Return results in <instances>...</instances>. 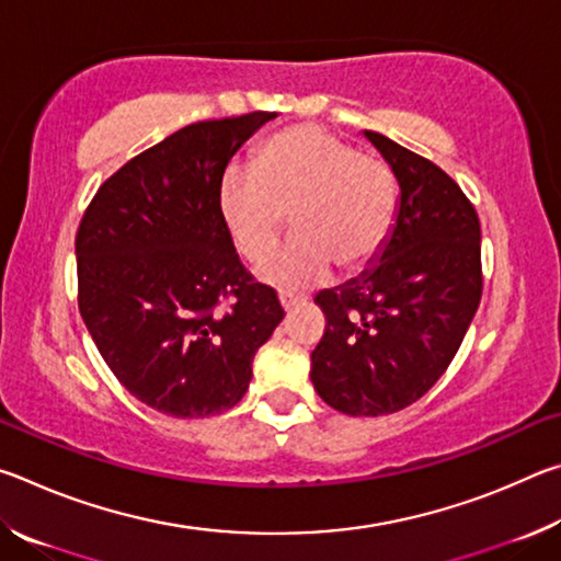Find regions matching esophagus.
<instances>
[{"mask_svg":"<svg viewBox=\"0 0 561 561\" xmlns=\"http://www.w3.org/2000/svg\"><path fill=\"white\" fill-rule=\"evenodd\" d=\"M279 304L284 311H291L301 307V304H307V297H299V294H291V291H279Z\"/></svg>","mask_w":561,"mask_h":561,"instance_id":"esophagus-1","label":"esophagus"}]
</instances>
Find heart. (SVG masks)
Masks as SVG:
<instances>
[{
    "label": "heart",
    "mask_w": 561,
    "mask_h": 561,
    "mask_svg": "<svg viewBox=\"0 0 561 561\" xmlns=\"http://www.w3.org/2000/svg\"><path fill=\"white\" fill-rule=\"evenodd\" d=\"M220 210L252 262L274 250L291 215L297 237L260 264L257 277L304 289L324 282L334 264L358 272L383 252L396 225V178L386 160L304 123L272 136L254 170H227Z\"/></svg>",
    "instance_id": "1"
}]
</instances>
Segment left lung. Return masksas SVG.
I'll return each mask as SVG.
<instances>
[{
	"label": "left lung",
	"instance_id": "8db88e82",
	"mask_svg": "<svg viewBox=\"0 0 561 561\" xmlns=\"http://www.w3.org/2000/svg\"><path fill=\"white\" fill-rule=\"evenodd\" d=\"M364 136L401 185L378 262L317 294L327 317L311 351V383L346 415L403 411L458 354L482 297L480 220L460 185L381 133Z\"/></svg>",
	"mask_w": 561,
	"mask_h": 561
}]
</instances>
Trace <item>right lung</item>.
<instances>
[{"label": "right lung", "instance_id": "obj_1", "mask_svg": "<svg viewBox=\"0 0 561 561\" xmlns=\"http://www.w3.org/2000/svg\"><path fill=\"white\" fill-rule=\"evenodd\" d=\"M277 113L201 121L130 158L76 232L79 311L130 396L173 417L232 408L284 319L254 282L220 210L230 158Z\"/></svg>", "mask_w": 561, "mask_h": 561}]
</instances>
